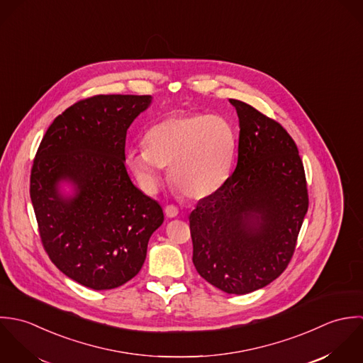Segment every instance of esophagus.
<instances>
[{"mask_svg":"<svg viewBox=\"0 0 363 363\" xmlns=\"http://www.w3.org/2000/svg\"><path fill=\"white\" fill-rule=\"evenodd\" d=\"M164 212H165L167 218H175V216H178V208H177V206H174V205H168V206H165Z\"/></svg>","mask_w":363,"mask_h":363,"instance_id":"esophagus-1","label":"esophagus"}]
</instances>
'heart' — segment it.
Here are the masks:
<instances>
[{
  "instance_id": "1",
  "label": "heart",
  "mask_w": 363,
  "mask_h": 363,
  "mask_svg": "<svg viewBox=\"0 0 363 363\" xmlns=\"http://www.w3.org/2000/svg\"><path fill=\"white\" fill-rule=\"evenodd\" d=\"M145 145L133 147L126 157L145 189H155L162 168L169 167L172 185L185 198L203 199L218 192L228 178L235 133L220 115L179 112L151 125Z\"/></svg>"
}]
</instances>
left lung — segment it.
I'll return each mask as SVG.
<instances>
[{
  "mask_svg": "<svg viewBox=\"0 0 363 363\" xmlns=\"http://www.w3.org/2000/svg\"><path fill=\"white\" fill-rule=\"evenodd\" d=\"M240 121L234 172L189 216L194 265L215 288L245 294L289 265L308 209L297 145L277 121L230 99Z\"/></svg>",
  "mask_w": 363,
  "mask_h": 363,
  "instance_id": "left-lung-1",
  "label": "left lung"
}]
</instances>
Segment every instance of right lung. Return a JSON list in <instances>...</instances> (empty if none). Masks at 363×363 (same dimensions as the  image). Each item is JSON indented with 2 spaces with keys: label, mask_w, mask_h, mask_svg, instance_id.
Masks as SVG:
<instances>
[{
  "label": "right lung",
  "mask_w": 363,
  "mask_h": 363,
  "mask_svg": "<svg viewBox=\"0 0 363 363\" xmlns=\"http://www.w3.org/2000/svg\"><path fill=\"white\" fill-rule=\"evenodd\" d=\"M150 95H95L49 126L30 171V201L52 262L94 290L115 289L145 264L161 206L138 189L125 167L126 132ZM72 182L73 197L58 191Z\"/></svg>",
  "instance_id": "1"
}]
</instances>
